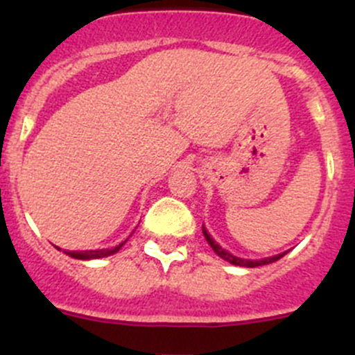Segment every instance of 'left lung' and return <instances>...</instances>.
Returning <instances> with one entry per match:
<instances>
[{"mask_svg":"<svg viewBox=\"0 0 355 355\" xmlns=\"http://www.w3.org/2000/svg\"><path fill=\"white\" fill-rule=\"evenodd\" d=\"M202 234H204V237H206L207 244H209L211 247H213L214 252H216L218 256L221 257V259L228 261V263L235 264V266H244V268L264 266V264L275 263V261H278V259H280V257H284L285 254H287V252H282V254H277V256H273V257H264V259H259V261H256V259H242V257L234 256V254H230V252H228V250H225L223 247H221V245H218L216 242H214L213 239H211V235L207 234V230H206V228H204V227H202Z\"/></svg>","mask_w":355,"mask_h":355,"instance_id":"left-lung-1","label":"left lung"}]
</instances>
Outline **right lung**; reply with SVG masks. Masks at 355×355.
<instances>
[{
	"label": "right lung",
	"instance_id": "obj_1",
	"mask_svg": "<svg viewBox=\"0 0 355 355\" xmlns=\"http://www.w3.org/2000/svg\"><path fill=\"white\" fill-rule=\"evenodd\" d=\"M127 242V241H125ZM125 242H121L120 245L113 247V249H98V250H80V252H77V250H65V254H68L70 257H75V259H101V257H108L111 254L118 252V250L121 249V245L125 244ZM60 249V247H58Z\"/></svg>",
	"mask_w": 355,
	"mask_h": 355
}]
</instances>
